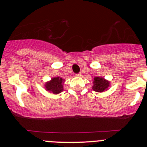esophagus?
Instances as JSON below:
<instances>
[{
	"instance_id": "34e87169",
	"label": "esophagus",
	"mask_w": 147,
	"mask_h": 147,
	"mask_svg": "<svg viewBox=\"0 0 147 147\" xmlns=\"http://www.w3.org/2000/svg\"><path fill=\"white\" fill-rule=\"evenodd\" d=\"M76 76H78V77H80V76H81V73H78V74H76Z\"/></svg>"
}]
</instances>
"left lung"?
<instances>
[{"instance_id":"obj_1","label":"left lung","mask_w":147,"mask_h":147,"mask_svg":"<svg viewBox=\"0 0 147 147\" xmlns=\"http://www.w3.org/2000/svg\"><path fill=\"white\" fill-rule=\"evenodd\" d=\"M93 84H94V85H93L92 89L94 91L99 92H104L109 86V81L106 80L104 78H98V77L94 78Z\"/></svg>"}]
</instances>
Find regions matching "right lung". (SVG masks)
<instances>
[{
  "instance_id": "1",
  "label": "right lung",
  "mask_w": 147,
  "mask_h": 147,
  "mask_svg": "<svg viewBox=\"0 0 147 147\" xmlns=\"http://www.w3.org/2000/svg\"><path fill=\"white\" fill-rule=\"evenodd\" d=\"M63 79L61 78H54L51 81L47 82L45 84L46 90H49L53 94H58L63 90Z\"/></svg>"
}]
</instances>
